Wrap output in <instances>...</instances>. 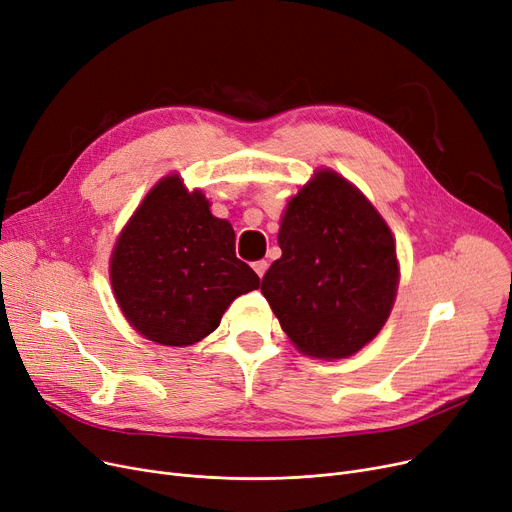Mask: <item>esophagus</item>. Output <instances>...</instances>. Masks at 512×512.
I'll return each mask as SVG.
<instances>
[{"label": "esophagus", "instance_id": "34e87169", "mask_svg": "<svg viewBox=\"0 0 512 512\" xmlns=\"http://www.w3.org/2000/svg\"><path fill=\"white\" fill-rule=\"evenodd\" d=\"M251 265H253V270H255V274H257L259 278H263V274L267 272V261H265V259H259V261H253Z\"/></svg>", "mask_w": 512, "mask_h": 512}]
</instances>
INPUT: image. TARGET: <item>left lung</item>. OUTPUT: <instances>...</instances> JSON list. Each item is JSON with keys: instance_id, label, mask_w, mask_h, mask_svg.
<instances>
[{"instance_id": "1", "label": "left lung", "mask_w": 512, "mask_h": 512, "mask_svg": "<svg viewBox=\"0 0 512 512\" xmlns=\"http://www.w3.org/2000/svg\"><path fill=\"white\" fill-rule=\"evenodd\" d=\"M278 245L261 292L299 351L342 359L373 340L396 297L398 263L390 228L357 188L317 172L288 203Z\"/></svg>"}]
</instances>
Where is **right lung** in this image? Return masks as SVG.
Instances as JSON below:
<instances>
[{"instance_id": "1", "label": "right lung", "mask_w": 512, "mask_h": 512, "mask_svg": "<svg viewBox=\"0 0 512 512\" xmlns=\"http://www.w3.org/2000/svg\"><path fill=\"white\" fill-rule=\"evenodd\" d=\"M110 276L130 326L166 344H195L220 326L228 305L259 288L234 253V230L178 176L155 184L120 234Z\"/></svg>"}]
</instances>
